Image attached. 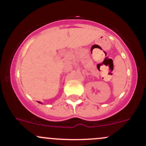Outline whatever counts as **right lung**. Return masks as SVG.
I'll list each match as a JSON object with an SVG mask.
<instances>
[{
    "mask_svg": "<svg viewBox=\"0 0 146 146\" xmlns=\"http://www.w3.org/2000/svg\"><path fill=\"white\" fill-rule=\"evenodd\" d=\"M39 103H40V102H39ZM40 104H41V103H40Z\"/></svg>",
    "mask_w": 146,
    "mask_h": 146,
    "instance_id": "right-lung-1",
    "label": "right lung"
}]
</instances>
